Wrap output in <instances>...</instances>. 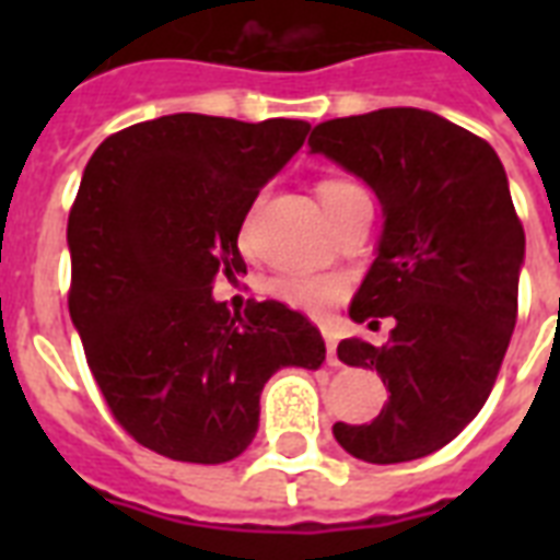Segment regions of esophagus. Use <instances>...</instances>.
<instances>
[{
	"instance_id": "esophagus-1",
	"label": "esophagus",
	"mask_w": 560,
	"mask_h": 560,
	"mask_svg": "<svg viewBox=\"0 0 560 560\" xmlns=\"http://www.w3.org/2000/svg\"><path fill=\"white\" fill-rule=\"evenodd\" d=\"M325 346H328V366H340V360H337V337L331 331H323Z\"/></svg>"
}]
</instances>
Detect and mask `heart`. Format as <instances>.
I'll return each instance as SVG.
<instances>
[{"label": "heart", "instance_id": "obj_1", "mask_svg": "<svg viewBox=\"0 0 560 560\" xmlns=\"http://www.w3.org/2000/svg\"><path fill=\"white\" fill-rule=\"evenodd\" d=\"M363 191L354 183L346 179H325L319 186V200L328 209L331 202H337L346 194ZM346 293V281L337 276H311V272H290V276H279L272 281V296L284 302V305L305 311V314H325L337 299Z\"/></svg>", "mask_w": 560, "mask_h": 560}]
</instances>
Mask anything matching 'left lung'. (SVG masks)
Wrapping results in <instances>:
<instances>
[{"label": "left lung", "instance_id": "left-lung-1", "mask_svg": "<svg viewBox=\"0 0 560 560\" xmlns=\"http://www.w3.org/2000/svg\"><path fill=\"white\" fill-rule=\"evenodd\" d=\"M363 179L383 209L354 323L392 316L383 346L349 337L346 366L389 389L369 424H334L342 451L372 465L421 459L453 442L491 395L517 323L526 235L500 156L430 109L386 107L323 121L307 139Z\"/></svg>", "mask_w": 560, "mask_h": 560}]
</instances>
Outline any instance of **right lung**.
I'll return each mask as SVG.
<instances>
[{"mask_svg": "<svg viewBox=\"0 0 560 560\" xmlns=\"http://www.w3.org/2000/svg\"><path fill=\"white\" fill-rule=\"evenodd\" d=\"M311 133L307 121L174 113L109 136L69 211V314L116 421L177 462L249 447L261 389L319 369L325 340L276 299L232 314L214 281L246 272L237 235L255 197Z\"/></svg>", "mask_w": 560, "mask_h": 560, "instance_id": "right-lung-1", "label": "right lung"}]
</instances>
